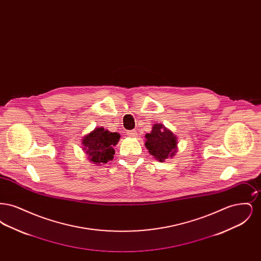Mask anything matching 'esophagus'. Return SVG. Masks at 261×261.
Returning <instances> with one entry per match:
<instances>
[{"mask_svg":"<svg viewBox=\"0 0 261 261\" xmlns=\"http://www.w3.org/2000/svg\"><path fill=\"white\" fill-rule=\"evenodd\" d=\"M127 133V135L130 137H135L137 136V131L135 130H129V131H127L126 132Z\"/></svg>","mask_w":261,"mask_h":261,"instance_id":"esophagus-1","label":"esophagus"}]
</instances>
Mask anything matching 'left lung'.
I'll use <instances>...</instances> for the list:
<instances>
[{
	"label": "left lung",
	"mask_w": 261,
	"mask_h": 261,
	"mask_svg": "<svg viewBox=\"0 0 261 261\" xmlns=\"http://www.w3.org/2000/svg\"><path fill=\"white\" fill-rule=\"evenodd\" d=\"M146 148L158 161L172 158L176 152L177 138L163 125H153L150 133L146 134Z\"/></svg>",
	"instance_id": "left-lung-1"
}]
</instances>
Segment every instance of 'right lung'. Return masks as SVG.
<instances>
[{
    "label": "right lung",
    "mask_w": 261,
    "mask_h": 261,
    "mask_svg": "<svg viewBox=\"0 0 261 261\" xmlns=\"http://www.w3.org/2000/svg\"><path fill=\"white\" fill-rule=\"evenodd\" d=\"M120 135L112 133L103 128H96L93 132L83 139L84 149L90 161L96 164L107 163L113 159L115 150L113 147L119 141Z\"/></svg>",
    "instance_id": "obj_1"
}]
</instances>
